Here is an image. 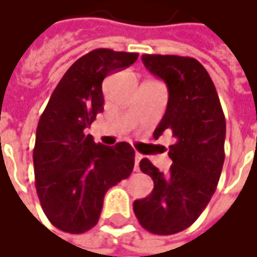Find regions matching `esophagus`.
Listing matches in <instances>:
<instances>
[{
	"instance_id": "obj_1",
	"label": "esophagus",
	"mask_w": 257,
	"mask_h": 257,
	"mask_svg": "<svg viewBox=\"0 0 257 257\" xmlns=\"http://www.w3.org/2000/svg\"><path fill=\"white\" fill-rule=\"evenodd\" d=\"M141 158H143V156H141L140 153H137V155H135V167H134V170H135V171H138V164H140Z\"/></svg>"
}]
</instances>
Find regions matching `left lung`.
Returning <instances> with one entry per match:
<instances>
[{
  "label": "left lung",
  "instance_id": "left-lung-1",
  "mask_svg": "<svg viewBox=\"0 0 257 257\" xmlns=\"http://www.w3.org/2000/svg\"><path fill=\"white\" fill-rule=\"evenodd\" d=\"M146 68L168 87L167 111L153 137L170 131L176 143L173 165L161 173L147 158L140 170L153 179L149 196L134 201V213L146 231L173 235L189 228L216 192L225 162V114L214 83L193 58L143 55Z\"/></svg>",
  "mask_w": 257,
  "mask_h": 257
}]
</instances>
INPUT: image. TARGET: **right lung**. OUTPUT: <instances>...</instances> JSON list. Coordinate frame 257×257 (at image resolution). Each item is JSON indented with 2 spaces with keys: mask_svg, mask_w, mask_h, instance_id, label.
Listing matches in <instances>:
<instances>
[{
  "mask_svg": "<svg viewBox=\"0 0 257 257\" xmlns=\"http://www.w3.org/2000/svg\"><path fill=\"white\" fill-rule=\"evenodd\" d=\"M137 59L138 53L111 49L86 53L61 78L40 117L32 155L35 189L44 214L61 231L92 229L105 192L134 170L131 144H96L86 128L104 110L102 80Z\"/></svg>",
  "mask_w": 257,
  "mask_h": 257,
  "instance_id": "1",
  "label": "right lung"
}]
</instances>
